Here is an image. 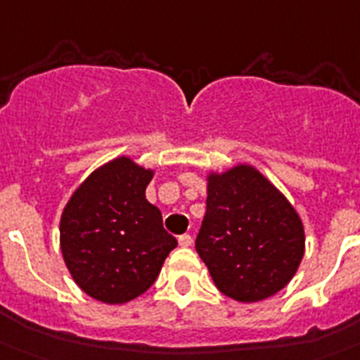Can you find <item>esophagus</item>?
<instances>
[{"instance_id":"obj_1","label":"esophagus","mask_w":360,"mask_h":360,"mask_svg":"<svg viewBox=\"0 0 360 360\" xmlns=\"http://www.w3.org/2000/svg\"><path fill=\"white\" fill-rule=\"evenodd\" d=\"M178 245L182 246V248H189V246L193 245V239L189 233H184V236L178 237Z\"/></svg>"}]
</instances>
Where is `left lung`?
Wrapping results in <instances>:
<instances>
[{
  "label": "left lung",
  "mask_w": 360,
  "mask_h": 360,
  "mask_svg": "<svg viewBox=\"0 0 360 360\" xmlns=\"http://www.w3.org/2000/svg\"><path fill=\"white\" fill-rule=\"evenodd\" d=\"M197 252L228 298L261 302L292 280L305 252L304 222L283 193L250 163L210 171Z\"/></svg>",
  "instance_id": "8db88e82"
}]
</instances>
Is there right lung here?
Segmentation results:
<instances>
[{
  "instance_id": "right-lung-1",
  "label": "right lung",
  "mask_w": 360,
  "mask_h": 360,
  "mask_svg": "<svg viewBox=\"0 0 360 360\" xmlns=\"http://www.w3.org/2000/svg\"><path fill=\"white\" fill-rule=\"evenodd\" d=\"M154 169L129 156L97 167L70 197L60 217V250L71 278L97 302L138 298L156 281L176 239L145 198Z\"/></svg>"
}]
</instances>
